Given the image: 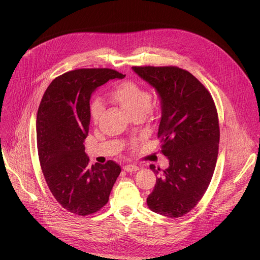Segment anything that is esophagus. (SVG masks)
I'll return each instance as SVG.
<instances>
[{
	"mask_svg": "<svg viewBox=\"0 0 260 260\" xmlns=\"http://www.w3.org/2000/svg\"><path fill=\"white\" fill-rule=\"evenodd\" d=\"M123 170L126 171V172H136L139 170V167L137 165H134V164H131V165H125L123 167Z\"/></svg>",
	"mask_w": 260,
	"mask_h": 260,
	"instance_id": "1",
	"label": "esophagus"
}]
</instances>
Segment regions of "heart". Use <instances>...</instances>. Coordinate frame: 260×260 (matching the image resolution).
<instances>
[{"instance_id":"obj_1","label":"heart","mask_w":260,"mask_h":260,"mask_svg":"<svg viewBox=\"0 0 260 260\" xmlns=\"http://www.w3.org/2000/svg\"><path fill=\"white\" fill-rule=\"evenodd\" d=\"M110 100L122 107L126 113L134 118H144L151 109V94L144 86L135 81H123L117 84L110 92ZM102 100L95 99L90 105V114L98 122L104 112Z\"/></svg>"}]
</instances>
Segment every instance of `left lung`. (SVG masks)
I'll use <instances>...</instances> for the list:
<instances>
[{
  "instance_id": "1",
  "label": "left lung",
  "mask_w": 260,
  "mask_h": 260,
  "mask_svg": "<svg viewBox=\"0 0 260 260\" xmlns=\"http://www.w3.org/2000/svg\"><path fill=\"white\" fill-rule=\"evenodd\" d=\"M158 94L161 117L157 137L169 167L159 174L147 205L178 218L192 210L211 182L219 147L217 110L210 92L188 71L177 67H133Z\"/></svg>"
}]
</instances>
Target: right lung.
<instances>
[{"label":"right lung","instance_id":"right-lung-1","mask_svg":"<svg viewBox=\"0 0 260 260\" xmlns=\"http://www.w3.org/2000/svg\"><path fill=\"white\" fill-rule=\"evenodd\" d=\"M125 75L111 69H79L56 77L37 114L38 155L54 199L71 213L86 216L109 201L120 167L108 160L88 165L84 140L89 131V101L95 89Z\"/></svg>","mask_w":260,"mask_h":260}]
</instances>
